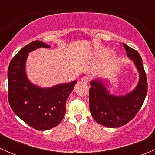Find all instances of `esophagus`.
<instances>
[{
    "label": "esophagus",
    "instance_id": "esophagus-1",
    "mask_svg": "<svg viewBox=\"0 0 155 155\" xmlns=\"http://www.w3.org/2000/svg\"><path fill=\"white\" fill-rule=\"evenodd\" d=\"M81 81H82V82H83V83H88L89 82V78L87 77V76H83V77L81 79Z\"/></svg>",
    "mask_w": 155,
    "mask_h": 155
}]
</instances>
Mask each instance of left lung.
<instances>
[{"label":"left lung","mask_w":155,"mask_h":155,"mask_svg":"<svg viewBox=\"0 0 155 155\" xmlns=\"http://www.w3.org/2000/svg\"><path fill=\"white\" fill-rule=\"evenodd\" d=\"M123 46L139 72V82L135 89L124 96H115L109 94L104 80L96 79L90 82L91 114L98 124L110 128L121 127L130 121L143 106L148 91L146 74L141 56L134 48L124 43Z\"/></svg>","instance_id":"left-lung-1"}]
</instances>
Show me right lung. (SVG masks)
<instances>
[{"mask_svg":"<svg viewBox=\"0 0 155 155\" xmlns=\"http://www.w3.org/2000/svg\"><path fill=\"white\" fill-rule=\"evenodd\" d=\"M39 48H50L39 40L24 46L11 60L8 68V100L12 111L37 130L58 125L66 113V101L77 80L51 87H40L28 79L25 63L28 53Z\"/></svg>","mask_w":155,"mask_h":155,"instance_id":"add662e5","label":"right lung"}]
</instances>
